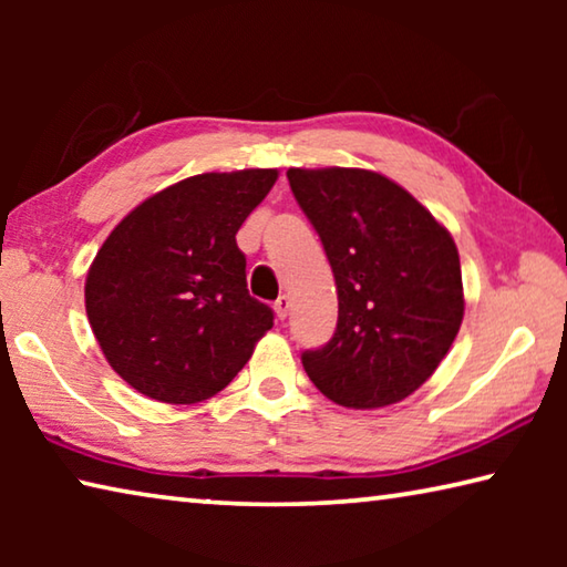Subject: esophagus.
<instances>
[{"mask_svg":"<svg viewBox=\"0 0 567 567\" xmlns=\"http://www.w3.org/2000/svg\"><path fill=\"white\" fill-rule=\"evenodd\" d=\"M287 312H290V297L280 295V297H277V300H275V315H277V320H285Z\"/></svg>","mask_w":567,"mask_h":567,"instance_id":"1","label":"esophagus"}]
</instances>
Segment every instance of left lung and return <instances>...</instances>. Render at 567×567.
Segmentation results:
<instances>
[{"instance_id": "obj_1", "label": "left lung", "mask_w": 567, "mask_h": 567, "mask_svg": "<svg viewBox=\"0 0 567 567\" xmlns=\"http://www.w3.org/2000/svg\"><path fill=\"white\" fill-rule=\"evenodd\" d=\"M287 179L338 285V328L328 344L302 352L307 378L342 408L405 400L437 370L463 322L453 237L378 172L292 167Z\"/></svg>"}]
</instances>
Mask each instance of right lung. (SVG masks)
<instances>
[{
  "label": "right lung",
  "instance_id": "right-lung-1",
  "mask_svg": "<svg viewBox=\"0 0 567 567\" xmlns=\"http://www.w3.org/2000/svg\"><path fill=\"white\" fill-rule=\"evenodd\" d=\"M277 169L205 172L145 199L104 239L84 305L104 358L142 395L192 405L227 388L275 312L247 292L237 229Z\"/></svg>",
  "mask_w": 567,
  "mask_h": 567
}]
</instances>
